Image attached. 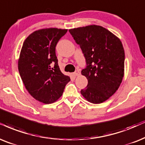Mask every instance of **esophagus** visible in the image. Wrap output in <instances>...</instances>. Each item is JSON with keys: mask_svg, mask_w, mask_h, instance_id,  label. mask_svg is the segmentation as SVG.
Masks as SVG:
<instances>
[{"mask_svg": "<svg viewBox=\"0 0 145 145\" xmlns=\"http://www.w3.org/2000/svg\"><path fill=\"white\" fill-rule=\"evenodd\" d=\"M74 74V76H78L80 75V72L79 71H76L75 72H74V74Z\"/></svg>", "mask_w": 145, "mask_h": 145, "instance_id": "1", "label": "esophagus"}]
</instances>
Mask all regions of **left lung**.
I'll list each match as a JSON object with an SVG mask.
<instances>
[{"mask_svg":"<svg viewBox=\"0 0 145 145\" xmlns=\"http://www.w3.org/2000/svg\"><path fill=\"white\" fill-rule=\"evenodd\" d=\"M82 49L87 66L82 70L88 86L81 90L86 100L100 104L116 92L124 74V50L118 37L99 25L69 30Z\"/></svg>","mask_w":145,"mask_h":145,"instance_id":"8db88e82","label":"left lung"}]
</instances>
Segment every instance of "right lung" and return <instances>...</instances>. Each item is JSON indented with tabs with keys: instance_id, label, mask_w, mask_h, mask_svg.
<instances>
[{
	"instance_id": "obj_1",
	"label": "right lung",
	"mask_w": 145,
	"mask_h": 145,
	"mask_svg": "<svg viewBox=\"0 0 145 145\" xmlns=\"http://www.w3.org/2000/svg\"><path fill=\"white\" fill-rule=\"evenodd\" d=\"M67 29L47 28L35 31L23 44L18 69L25 88L44 104L54 103L63 94L70 78L60 71L56 47Z\"/></svg>"
}]
</instances>
